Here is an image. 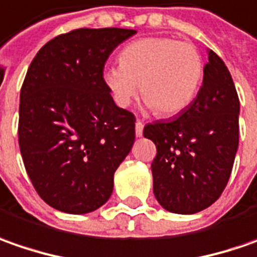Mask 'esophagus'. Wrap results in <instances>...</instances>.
<instances>
[{
  "label": "esophagus",
  "instance_id": "esophagus-1",
  "mask_svg": "<svg viewBox=\"0 0 257 257\" xmlns=\"http://www.w3.org/2000/svg\"><path fill=\"white\" fill-rule=\"evenodd\" d=\"M135 132H137V137H142V134H144V123L141 120L135 122Z\"/></svg>",
  "mask_w": 257,
  "mask_h": 257
}]
</instances>
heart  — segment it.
Wrapping results in <instances>:
<instances>
[{
	"mask_svg": "<svg viewBox=\"0 0 257 257\" xmlns=\"http://www.w3.org/2000/svg\"><path fill=\"white\" fill-rule=\"evenodd\" d=\"M120 65L103 71V84L115 103L126 108L138 85L145 105L159 116H172L195 99L203 78V62L192 44L168 37H148L122 49Z\"/></svg>",
	"mask_w": 257,
	"mask_h": 257,
	"instance_id": "1",
	"label": "heart"
}]
</instances>
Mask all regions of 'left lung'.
I'll use <instances>...</instances> for the list:
<instances>
[{"instance_id": "left-lung-1", "label": "left lung", "mask_w": 257, "mask_h": 257, "mask_svg": "<svg viewBox=\"0 0 257 257\" xmlns=\"http://www.w3.org/2000/svg\"><path fill=\"white\" fill-rule=\"evenodd\" d=\"M196 98L171 120H155L144 137L156 145L151 165L154 193L169 212L209 208L227 185L239 145L240 103L225 62L208 49Z\"/></svg>"}]
</instances>
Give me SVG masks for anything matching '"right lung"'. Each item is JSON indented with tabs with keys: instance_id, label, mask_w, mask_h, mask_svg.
Wrapping results in <instances>:
<instances>
[{
	"instance_id": "1",
	"label": "right lung",
	"mask_w": 257,
	"mask_h": 257,
	"mask_svg": "<svg viewBox=\"0 0 257 257\" xmlns=\"http://www.w3.org/2000/svg\"><path fill=\"white\" fill-rule=\"evenodd\" d=\"M123 28H81L47 42L20 95L18 142L27 173L49 206L82 215L111 198L113 173L135 142V116L116 106L103 67Z\"/></svg>"
}]
</instances>
